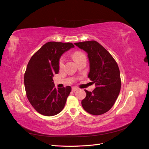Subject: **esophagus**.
<instances>
[{"label": "esophagus", "instance_id": "obj_1", "mask_svg": "<svg viewBox=\"0 0 149 149\" xmlns=\"http://www.w3.org/2000/svg\"><path fill=\"white\" fill-rule=\"evenodd\" d=\"M78 89V88H76V87H72V91H77V90Z\"/></svg>", "mask_w": 149, "mask_h": 149}]
</instances>
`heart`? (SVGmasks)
<instances>
[{
	"label": "heart",
	"instance_id": "heart-1",
	"mask_svg": "<svg viewBox=\"0 0 149 149\" xmlns=\"http://www.w3.org/2000/svg\"><path fill=\"white\" fill-rule=\"evenodd\" d=\"M84 56L85 55H84V53H83L81 52H75L73 54V57L76 62H78L80 59H81V58ZM65 57L62 56L60 58L59 62H58V65H59L60 68H63L65 65Z\"/></svg>",
	"mask_w": 149,
	"mask_h": 149
}]
</instances>
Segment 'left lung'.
<instances>
[{
	"mask_svg": "<svg viewBox=\"0 0 149 149\" xmlns=\"http://www.w3.org/2000/svg\"><path fill=\"white\" fill-rule=\"evenodd\" d=\"M88 53V78L96 88L92 92L84 89L86 96L82 100L83 109L93 115L106 113L113 106L121 87L120 71L111 54L96 41L74 43Z\"/></svg>",
	"mask_w": 149,
	"mask_h": 149,
	"instance_id": "1",
	"label": "left lung"
}]
</instances>
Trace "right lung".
I'll return each instance as SVG.
<instances>
[{"mask_svg":"<svg viewBox=\"0 0 149 149\" xmlns=\"http://www.w3.org/2000/svg\"><path fill=\"white\" fill-rule=\"evenodd\" d=\"M74 47L71 43L49 42L30 58L24 74L25 88L29 102L40 114L53 116L63 109L71 88L56 89L53 77L59 72L61 55Z\"/></svg>","mask_w":149,"mask_h":149,"instance_id":"right-lung-1","label":"right lung"}]
</instances>
